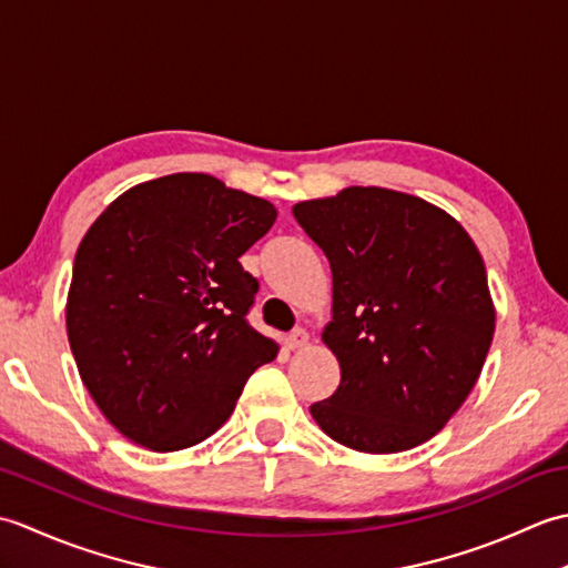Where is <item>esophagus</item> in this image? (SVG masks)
Listing matches in <instances>:
<instances>
[{
  "instance_id": "obj_1",
  "label": "esophagus",
  "mask_w": 568,
  "mask_h": 568,
  "mask_svg": "<svg viewBox=\"0 0 568 568\" xmlns=\"http://www.w3.org/2000/svg\"><path fill=\"white\" fill-rule=\"evenodd\" d=\"M310 342V334L305 329H295L285 336V348H291V352H297V348L307 346Z\"/></svg>"
}]
</instances>
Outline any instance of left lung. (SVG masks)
<instances>
[{
	"mask_svg": "<svg viewBox=\"0 0 568 568\" xmlns=\"http://www.w3.org/2000/svg\"><path fill=\"white\" fill-rule=\"evenodd\" d=\"M293 214L329 258L322 342L342 371L312 417L364 454L432 439L474 390L496 332L474 239L437 204L388 187H344Z\"/></svg>",
	"mask_w": 568,
	"mask_h": 568,
	"instance_id": "left-lung-1",
	"label": "left lung"
}]
</instances>
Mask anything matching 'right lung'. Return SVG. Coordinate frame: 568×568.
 I'll return each mask as SVG.
<instances>
[{"label":"right lung","instance_id":"1","mask_svg":"<svg viewBox=\"0 0 568 568\" xmlns=\"http://www.w3.org/2000/svg\"><path fill=\"white\" fill-rule=\"evenodd\" d=\"M275 216L268 200L175 173L126 190L82 236L68 342L94 405L126 439L151 452L200 444L277 356L246 320L258 283L239 263Z\"/></svg>","mask_w":568,"mask_h":568}]
</instances>
